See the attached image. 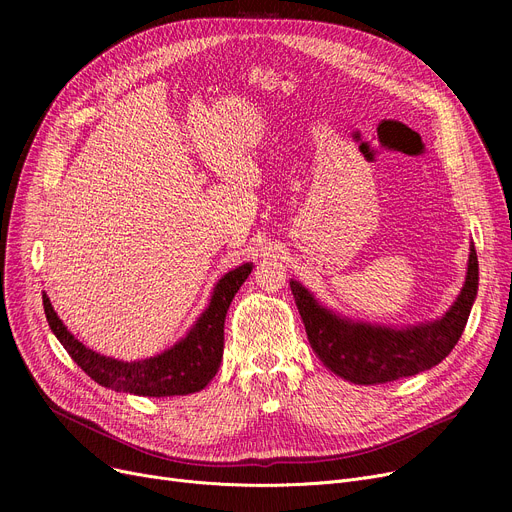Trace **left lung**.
Returning <instances> with one entry per match:
<instances>
[{
    "mask_svg": "<svg viewBox=\"0 0 512 512\" xmlns=\"http://www.w3.org/2000/svg\"><path fill=\"white\" fill-rule=\"evenodd\" d=\"M465 284L450 309L417 326H380L355 321L321 305L309 288L290 280L313 353L340 378L361 386L386 384L432 369L459 342L479 286V263L471 242Z\"/></svg>",
    "mask_w": 512,
    "mask_h": 512,
    "instance_id": "8db88e82",
    "label": "left lung"
}]
</instances>
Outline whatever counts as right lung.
<instances>
[{
    "label": "right lung",
    "mask_w": 512,
    "mask_h": 512,
    "mask_svg": "<svg viewBox=\"0 0 512 512\" xmlns=\"http://www.w3.org/2000/svg\"><path fill=\"white\" fill-rule=\"evenodd\" d=\"M253 272V263H242L224 274L213 286L209 305L191 330L174 346L149 359L120 361L105 357L85 346L64 326L43 292L47 324L72 361L99 386L137 396H184L203 390L218 373L224 355V321L238 288Z\"/></svg>",
    "instance_id": "1"
}]
</instances>
